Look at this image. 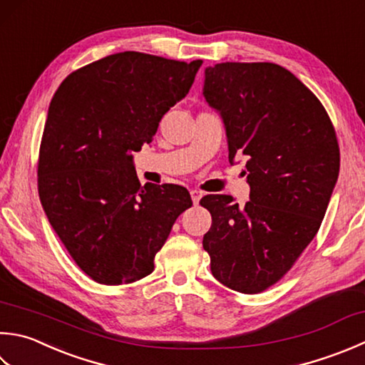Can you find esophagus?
<instances>
[{
	"label": "esophagus",
	"instance_id": "34e87169",
	"mask_svg": "<svg viewBox=\"0 0 365 365\" xmlns=\"http://www.w3.org/2000/svg\"><path fill=\"white\" fill-rule=\"evenodd\" d=\"M190 195H191L192 202L197 204L199 201H201V197H202V191H199V190H191V191H190Z\"/></svg>",
	"mask_w": 365,
	"mask_h": 365
}]
</instances>
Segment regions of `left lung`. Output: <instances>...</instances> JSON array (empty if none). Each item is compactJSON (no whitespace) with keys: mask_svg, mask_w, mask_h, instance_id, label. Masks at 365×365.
Here are the masks:
<instances>
[{"mask_svg":"<svg viewBox=\"0 0 365 365\" xmlns=\"http://www.w3.org/2000/svg\"><path fill=\"white\" fill-rule=\"evenodd\" d=\"M204 98L226 128L230 161L247 156L250 201L201 199L212 215L202 247L213 277L256 294L272 287L315 237L339 178L332 121L313 93L275 63L205 68Z\"/></svg>","mask_w":365,"mask_h":365,"instance_id":"1","label":"left lung"}]
</instances>
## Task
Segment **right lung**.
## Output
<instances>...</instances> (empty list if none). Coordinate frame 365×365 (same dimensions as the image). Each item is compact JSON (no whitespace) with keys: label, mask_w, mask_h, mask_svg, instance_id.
Returning <instances> with one entry per match:
<instances>
[{"label":"right lung","mask_w":365,"mask_h":365,"mask_svg":"<svg viewBox=\"0 0 365 365\" xmlns=\"http://www.w3.org/2000/svg\"><path fill=\"white\" fill-rule=\"evenodd\" d=\"M201 64L113 53L69 74L50 101L39 197L71 258L96 283L126 284L152 274L177 217L192 205L178 185L140 187L131 153L152 142Z\"/></svg>","instance_id":"right-lung-1"}]
</instances>
